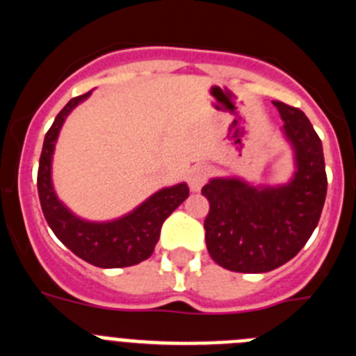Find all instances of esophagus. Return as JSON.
<instances>
[{
  "instance_id": "34e87169",
  "label": "esophagus",
  "mask_w": 356,
  "mask_h": 356,
  "mask_svg": "<svg viewBox=\"0 0 356 356\" xmlns=\"http://www.w3.org/2000/svg\"><path fill=\"white\" fill-rule=\"evenodd\" d=\"M207 178H209V169L205 168V165H196V168L191 169V172H188V187H191V191H200L203 185H205Z\"/></svg>"
}]
</instances>
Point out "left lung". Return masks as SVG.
Returning a JSON list of instances; mask_svg holds the SVG:
<instances>
[{
  "instance_id": "left-lung-1",
  "label": "left lung",
  "mask_w": 356,
  "mask_h": 356,
  "mask_svg": "<svg viewBox=\"0 0 356 356\" xmlns=\"http://www.w3.org/2000/svg\"><path fill=\"white\" fill-rule=\"evenodd\" d=\"M296 155L294 178L280 187H251L238 178H213L205 241L210 257L228 271L267 273L284 266L307 244L326 200L323 144L296 106L273 102Z\"/></svg>"
}]
</instances>
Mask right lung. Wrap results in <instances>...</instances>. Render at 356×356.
<instances>
[{
  "label": "right lung",
  "instance_id": "1",
  "mask_svg": "<svg viewBox=\"0 0 356 356\" xmlns=\"http://www.w3.org/2000/svg\"><path fill=\"white\" fill-rule=\"evenodd\" d=\"M89 96L90 92H85L72 97L58 112L51 128L44 137L39 172H37L40 207L53 234L81 260L105 269L135 266L149 259L155 244L159 242L163 221L187 200L188 187L187 184H178L175 187L162 188L147 197L134 212L110 222L83 221L69 212L53 191L51 156L65 118L78 103Z\"/></svg>",
  "mask_w": 356,
  "mask_h": 356
}]
</instances>
